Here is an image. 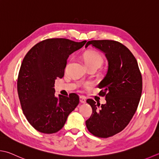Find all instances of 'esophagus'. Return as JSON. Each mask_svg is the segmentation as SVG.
I'll list each match as a JSON object with an SVG mask.
<instances>
[{
  "mask_svg": "<svg viewBox=\"0 0 159 159\" xmlns=\"http://www.w3.org/2000/svg\"><path fill=\"white\" fill-rule=\"evenodd\" d=\"M80 102H82V103H85L86 98H85V96H80Z\"/></svg>",
  "mask_w": 159,
  "mask_h": 159,
  "instance_id": "esophagus-1",
  "label": "esophagus"
}]
</instances>
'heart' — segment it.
Returning a JSON list of instances; mask_svg holds the SVG:
<instances>
[{
    "mask_svg": "<svg viewBox=\"0 0 159 159\" xmlns=\"http://www.w3.org/2000/svg\"><path fill=\"white\" fill-rule=\"evenodd\" d=\"M83 60L87 67L96 66L98 67L102 64L103 58L98 52L94 50H87L83 54ZM84 87L88 88L90 86L89 83L84 84Z\"/></svg>",
    "mask_w": 159,
    "mask_h": 159,
    "instance_id": "obj_1",
    "label": "heart"
}]
</instances>
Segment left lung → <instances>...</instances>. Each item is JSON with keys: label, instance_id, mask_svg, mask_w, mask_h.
Instances as JSON below:
<instances>
[{"label": "left lung", "instance_id": "obj_1", "mask_svg": "<svg viewBox=\"0 0 159 159\" xmlns=\"http://www.w3.org/2000/svg\"><path fill=\"white\" fill-rule=\"evenodd\" d=\"M92 45L105 54L108 68L98 84L99 96H105L106 103L97 104L92 99V114L86 120L88 131L100 138H108L125 129L134 115L142 94L143 80L138 63L129 49L112 40H89L85 48Z\"/></svg>", "mask_w": 159, "mask_h": 159}]
</instances>
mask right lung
<instances>
[{"mask_svg": "<svg viewBox=\"0 0 159 159\" xmlns=\"http://www.w3.org/2000/svg\"><path fill=\"white\" fill-rule=\"evenodd\" d=\"M86 40L48 39L37 43L24 57L18 72L17 90L21 108L37 131L53 134L63 128L67 116L79 103V96H54L55 80L63 78L69 56Z\"/></svg>", "mask_w": 159, "mask_h": 159, "instance_id": "1", "label": "right lung"}]
</instances>
